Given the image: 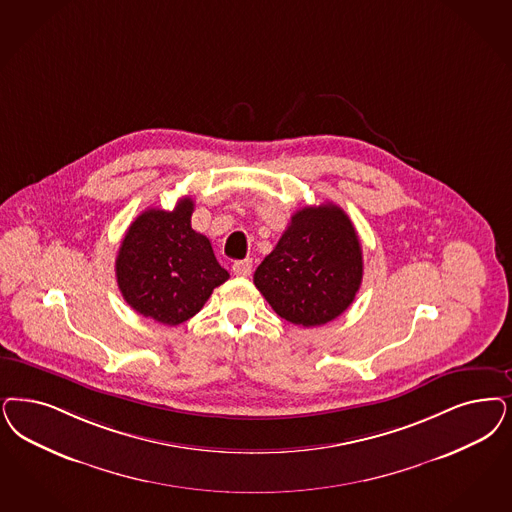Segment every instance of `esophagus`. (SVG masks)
Wrapping results in <instances>:
<instances>
[{
  "label": "esophagus",
  "instance_id": "1",
  "mask_svg": "<svg viewBox=\"0 0 512 512\" xmlns=\"http://www.w3.org/2000/svg\"><path fill=\"white\" fill-rule=\"evenodd\" d=\"M251 268H253V261H251V259H244V261H236V263L232 265V272H234L236 276L247 278V276L251 274Z\"/></svg>",
  "mask_w": 512,
  "mask_h": 512
}]
</instances>
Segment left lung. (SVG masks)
<instances>
[{
  "label": "left lung",
  "instance_id": "left-lung-1",
  "mask_svg": "<svg viewBox=\"0 0 512 512\" xmlns=\"http://www.w3.org/2000/svg\"><path fill=\"white\" fill-rule=\"evenodd\" d=\"M363 280V251L350 217L333 202L291 217L253 283L280 316L300 327L338 318Z\"/></svg>",
  "mask_w": 512,
  "mask_h": 512
}]
</instances>
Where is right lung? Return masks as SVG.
Here are the masks:
<instances>
[{
    "mask_svg": "<svg viewBox=\"0 0 512 512\" xmlns=\"http://www.w3.org/2000/svg\"><path fill=\"white\" fill-rule=\"evenodd\" d=\"M193 198L172 212L145 210L128 227L115 261L123 299L143 318L179 325L193 318L213 289L229 280L210 240L191 227Z\"/></svg>",
    "mask_w": 512,
    "mask_h": 512,
    "instance_id": "obj_1",
    "label": "right lung"
}]
</instances>
